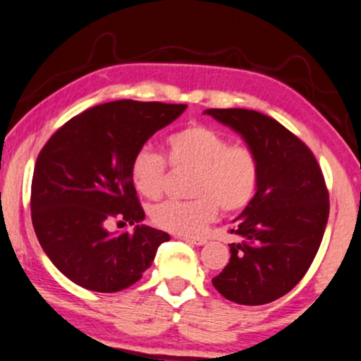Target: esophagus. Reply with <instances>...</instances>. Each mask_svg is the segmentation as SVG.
I'll list each match as a JSON object with an SVG mask.
<instances>
[{
	"label": "esophagus",
	"mask_w": 361,
	"mask_h": 361,
	"mask_svg": "<svg viewBox=\"0 0 361 361\" xmlns=\"http://www.w3.org/2000/svg\"><path fill=\"white\" fill-rule=\"evenodd\" d=\"M183 240L186 241V243L196 245V246H202V245L207 243V240H204V238H195V236H183Z\"/></svg>",
	"instance_id": "esophagus-1"
}]
</instances>
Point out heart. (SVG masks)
Returning <instances> with one entry per match:
<instances>
[{
	"mask_svg": "<svg viewBox=\"0 0 361 361\" xmlns=\"http://www.w3.org/2000/svg\"><path fill=\"white\" fill-rule=\"evenodd\" d=\"M173 168L193 170L188 202L166 200L157 204L152 220L176 235H198L216 218L218 209L231 213L245 208L258 188V158L243 143H228L212 126L193 123L166 138ZM166 161L149 148H140L130 161V180L138 193L158 198L165 188Z\"/></svg>",
	"mask_w": 361,
	"mask_h": 361,
	"instance_id": "obj_1",
	"label": "heart"
}]
</instances>
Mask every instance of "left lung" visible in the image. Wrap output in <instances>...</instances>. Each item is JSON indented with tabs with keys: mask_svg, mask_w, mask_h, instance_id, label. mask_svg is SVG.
I'll list each match as a JSON object with an SVG mask.
<instances>
[{
	"mask_svg": "<svg viewBox=\"0 0 361 361\" xmlns=\"http://www.w3.org/2000/svg\"><path fill=\"white\" fill-rule=\"evenodd\" d=\"M243 136L258 158L253 200L230 233V263L213 286L230 302L264 305L286 295L305 276L320 248L330 213L328 190L312 149L273 118L253 109H207Z\"/></svg>",
	"mask_w": 361,
	"mask_h": 361,
	"instance_id": "8db88e82",
	"label": "left lung"
}]
</instances>
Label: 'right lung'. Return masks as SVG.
<instances>
[{"instance_id":"add662e5","label":"right lung","mask_w":361,"mask_h":361,"mask_svg":"<svg viewBox=\"0 0 361 361\" xmlns=\"http://www.w3.org/2000/svg\"><path fill=\"white\" fill-rule=\"evenodd\" d=\"M186 104L103 103L66 121L38 154L31 181V220L48 258L86 290H125L152 267L170 235L141 225L145 212L130 180L133 154ZM111 219L133 234L107 231Z\"/></svg>"}]
</instances>
